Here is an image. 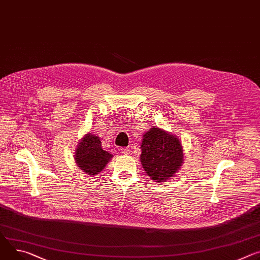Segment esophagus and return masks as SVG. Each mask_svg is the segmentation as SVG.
<instances>
[{"label": "esophagus", "mask_w": 260, "mask_h": 260, "mask_svg": "<svg viewBox=\"0 0 260 260\" xmlns=\"http://www.w3.org/2000/svg\"><path fill=\"white\" fill-rule=\"evenodd\" d=\"M120 150H121V153L124 155H127L131 153V149L128 147H122Z\"/></svg>", "instance_id": "obj_1"}]
</instances>
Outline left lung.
<instances>
[{
	"instance_id": "1",
	"label": "left lung",
	"mask_w": 260,
	"mask_h": 260,
	"mask_svg": "<svg viewBox=\"0 0 260 260\" xmlns=\"http://www.w3.org/2000/svg\"><path fill=\"white\" fill-rule=\"evenodd\" d=\"M141 164L156 182L172 177L182 164V147L179 140L158 127H152L143 136Z\"/></svg>"
}]
</instances>
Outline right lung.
<instances>
[{"label":"right lung","instance_id":"right-lung-1","mask_svg":"<svg viewBox=\"0 0 260 260\" xmlns=\"http://www.w3.org/2000/svg\"><path fill=\"white\" fill-rule=\"evenodd\" d=\"M112 156L111 153L103 149L98 136L87 134L79 143L75 158L81 170L89 175H95L103 171Z\"/></svg>","mask_w":260,"mask_h":260}]
</instances>
